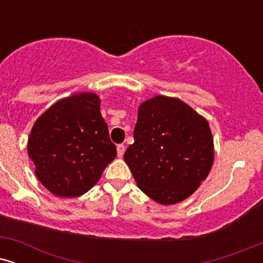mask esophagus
I'll return each instance as SVG.
<instances>
[{
	"label": "esophagus",
	"mask_w": 263,
	"mask_h": 263,
	"mask_svg": "<svg viewBox=\"0 0 263 263\" xmlns=\"http://www.w3.org/2000/svg\"><path fill=\"white\" fill-rule=\"evenodd\" d=\"M123 153H125V146H123V144H119V146H117V156L121 158Z\"/></svg>",
	"instance_id": "34e87169"
}]
</instances>
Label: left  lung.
<instances>
[{
  "mask_svg": "<svg viewBox=\"0 0 263 263\" xmlns=\"http://www.w3.org/2000/svg\"><path fill=\"white\" fill-rule=\"evenodd\" d=\"M134 138L123 159L138 188L159 204L185 200L213 167L209 123L180 99L157 95L142 102Z\"/></svg>",
  "mask_w": 263,
  "mask_h": 263,
  "instance_id": "8db88e82",
  "label": "left lung"
}]
</instances>
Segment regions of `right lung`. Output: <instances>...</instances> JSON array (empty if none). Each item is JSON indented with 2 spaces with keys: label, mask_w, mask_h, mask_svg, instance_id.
<instances>
[{
  "label": "right lung",
  "mask_w": 263,
  "mask_h": 263,
  "mask_svg": "<svg viewBox=\"0 0 263 263\" xmlns=\"http://www.w3.org/2000/svg\"><path fill=\"white\" fill-rule=\"evenodd\" d=\"M35 176L54 195H83L116 157L100 98L79 92L57 101L38 117L27 144Z\"/></svg>",
  "instance_id": "right-lung-1"
}]
</instances>
